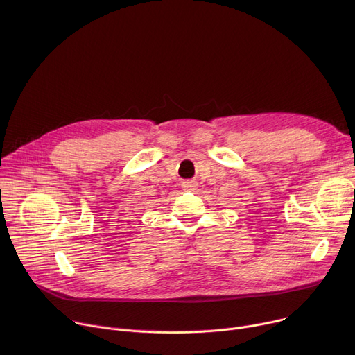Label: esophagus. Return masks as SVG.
Here are the masks:
<instances>
[{"label":"esophagus","mask_w":355,"mask_h":355,"mask_svg":"<svg viewBox=\"0 0 355 355\" xmlns=\"http://www.w3.org/2000/svg\"><path fill=\"white\" fill-rule=\"evenodd\" d=\"M181 185H182L184 190H187V191H194L198 184L196 181H193V180H188V181H184Z\"/></svg>","instance_id":"obj_1"}]
</instances>
